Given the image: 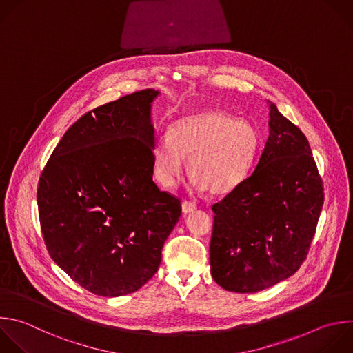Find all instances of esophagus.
Returning <instances> with one entry per match:
<instances>
[{
    "mask_svg": "<svg viewBox=\"0 0 353 353\" xmlns=\"http://www.w3.org/2000/svg\"><path fill=\"white\" fill-rule=\"evenodd\" d=\"M181 209H183V213L187 214V213L194 212V210L196 209V205L192 203V202H190V201H184V202L181 203Z\"/></svg>",
    "mask_w": 353,
    "mask_h": 353,
    "instance_id": "1",
    "label": "esophagus"
}]
</instances>
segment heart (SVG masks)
I'll return each instance as SVG.
<instances>
[{
    "label": "heart",
    "mask_w": 353,
    "mask_h": 353,
    "mask_svg": "<svg viewBox=\"0 0 353 353\" xmlns=\"http://www.w3.org/2000/svg\"><path fill=\"white\" fill-rule=\"evenodd\" d=\"M258 134L245 121L234 119L223 110H203L181 117L152 145L157 180L174 187L185 170L191 187L223 195L237 188L248 176L256 151Z\"/></svg>",
    "instance_id": "heart-1"
}]
</instances>
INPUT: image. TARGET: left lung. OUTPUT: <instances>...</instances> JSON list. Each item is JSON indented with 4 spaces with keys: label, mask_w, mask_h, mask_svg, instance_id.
I'll return each instance as SVG.
<instances>
[{
    "label": "left lung",
    "mask_w": 353,
    "mask_h": 353,
    "mask_svg": "<svg viewBox=\"0 0 353 353\" xmlns=\"http://www.w3.org/2000/svg\"><path fill=\"white\" fill-rule=\"evenodd\" d=\"M269 137L254 172L212 206L210 273L251 294L292 276L306 259L324 188L305 134L270 102Z\"/></svg>",
    "instance_id": "left-lung-1"
}]
</instances>
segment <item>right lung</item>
<instances>
[{"label": "right lung", "mask_w": 353, "mask_h": 353, "mask_svg": "<svg viewBox=\"0 0 353 353\" xmlns=\"http://www.w3.org/2000/svg\"><path fill=\"white\" fill-rule=\"evenodd\" d=\"M152 88L84 113L63 134L37 188L43 239L54 262L101 296L140 290L157 272L181 214L152 180Z\"/></svg>", "instance_id": "right-lung-1"}]
</instances>
